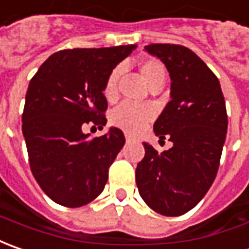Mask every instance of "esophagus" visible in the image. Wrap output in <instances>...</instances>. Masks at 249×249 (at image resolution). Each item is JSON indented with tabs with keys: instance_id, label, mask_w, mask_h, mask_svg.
I'll return each instance as SVG.
<instances>
[{
	"instance_id": "esophagus-1",
	"label": "esophagus",
	"mask_w": 249,
	"mask_h": 249,
	"mask_svg": "<svg viewBox=\"0 0 249 249\" xmlns=\"http://www.w3.org/2000/svg\"><path fill=\"white\" fill-rule=\"evenodd\" d=\"M125 141L129 143V142L133 141V138H132V136H131V135H125Z\"/></svg>"
}]
</instances>
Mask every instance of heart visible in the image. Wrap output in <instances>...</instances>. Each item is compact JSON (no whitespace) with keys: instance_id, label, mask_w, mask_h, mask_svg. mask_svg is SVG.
I'll list each match as a JSON object with an SVG mask.
<instances>
[{"instance_id":"obj_1","label":"heart","mask_w":249,"mask_h":249,"mask_svg":"<svg viewBox=\"0 0 249 249\" xmlns=\"http://www.w3.org/2000/svg\"><path fill=\"white\" fill-rule=\"evenodd\" d=\"M142 77L144 82L147 84V87L150 88L151 85L156 84H164L167 71L164 65L159 60H144L139 66ZM121 74V67L114 69L111 73L108 74L107 80L105 82V88H103V95L107 100H113L117 95V82ZM154 116L153 110L149 106H143V105H135L131 102H124L121 105H118L110 114V121L113 124L124 129L128 133H138L150 123L151 118Z\"/></svg>"}]
</instances>
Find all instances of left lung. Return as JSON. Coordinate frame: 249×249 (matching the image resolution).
Returning <instances> with one entry per match:
<instances>
[{
  "instance_id": "8db88e82",
  "label": "left lung",
  "mask_w": 249,
  "mask_h": 249,
  "mask_svg": "<svg viewBox=\"0 0 249 249\" xmlns=\"http://www.w3.org/2000/svg\"><path fill=\"white\" fill-rule=\"evenodd\" d=\"M144 51L169 73L171 100L153 129L160 141L168 136L172 147L159 153L143 143L136 184L151 210L179 216L201 201L215 180L226 139V105L216 75L189 48L151 44Z\"/></svg>"
}]
</instances>
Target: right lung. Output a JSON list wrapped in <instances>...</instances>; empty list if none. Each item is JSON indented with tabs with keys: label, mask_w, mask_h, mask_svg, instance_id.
I'll return each mask as SVG.
<instances>
[{
	"label": "right lung",
	"mask_w": 249,
	"mask_h": 249,
	"mask_svg": "<svg viewBox=\"0 0 249 249\" xmlns=\"http://www.w3.org/2000/svg\"><path fill=\"white\" fill-rule=\"evenodd\" d=\"M136 45L75 48L51 55L31 78L26 93L22 131L30 168L48 197L63 207H82L103 192L108 167L125 143L110 126L89 139L82 125L103 129L108 74Z\"/></svg>",
	"instance_id": "right-lung-1"
}]
</instances>
